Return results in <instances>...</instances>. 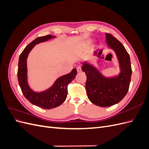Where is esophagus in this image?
I'll list each match as a JSON object with an SVG mask.
<instances>
[{
	"label": "esophagus",
	"instance_id": "34e87169",
	"mask_svg": "<svg viewBox=\"0 0 149 149\" xmlns=\"http://www.w3.org/2000/svg\"><path fill=\"white\" fill-rule=\"evenodd\" d=\"M76 69H77V71H78V72H81V71H82L81 66H78V67H77V68H76Z\"/></svg>",
	"mask_w": 149,
	"mask_h": 149
}]
</instances>
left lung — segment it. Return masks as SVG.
Returning a JSON list of instances; mask_svg holds the SVG:
<instances>
[{"mask_svg":"<svg viewBox=\"0 0 149 149\" xmlns=\"http://www.w3.org/2000/svg\"><path fill=\"white\" fill-rule=\"evenodd\" d=\"M106 42L116 52L121 71L118 76L107 78L95 68L84 63L82 70L87 76L86 89L92 103L101 107L113 106L125 97L129 88L132 74L129 53L119 40L110 33H106Z\"/></svg>","mask_w":149,"mask_h":149,"instance_id":"1","label":"left lung"}]
</instances>
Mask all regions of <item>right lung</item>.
Listing matches in <instances>:
<instances>
[{
    "label": "right lung",
    "mask_w": 149,
    "mask_h": 149,
    "mask_svg": "<svg viewBox=\"0 0 149 149\" xmlns=\"http://www.w3.org/2000/svg\"><path fill=\"white\" fill-rule=\"evenodd\" d=\"M53 37H55L48 35L38 37L29 43L20 54L18 66V81L22 93L31 104L45 109L56 107L65 101L68 94V86L77 74L76 69L74 68L70 73L60 77L50 88L43 92L35 93L29 86L26 76V58L29 52L36 44L45 42Z\"/></svg>",
    "instance_id": "add662e5"
}]
</instances>
